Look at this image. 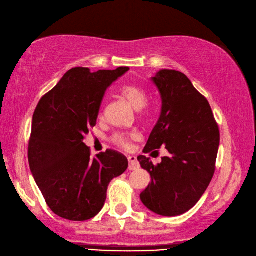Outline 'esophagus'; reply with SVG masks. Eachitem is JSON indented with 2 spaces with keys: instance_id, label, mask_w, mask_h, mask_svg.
Instances as JSON below:
<instances>
[{
  "instance_id": "34e87169",
  "label": "esophagus",
  "mask_w": 256,
  "mask_h": 256,
  "mask_svg": "<svg viewBox=\"0 0 256 256\" xmlns=\"http://www.w3.org/2000/svg\"><path fill=\"white\" fill-rule=\"evenodd\" d=\"M128 161H129V170L134 171V170H136L138 166H140V164L136 160V157L134 156H128Z\"/></svg>"
}]
</instances>
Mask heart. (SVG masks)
Here are the masks:
<instances>
[{
    "instance_id": "b5f03b06",
    "label": "heart",
    "mask_w": 256,
    "mask_h": 256,
    "mask_svg": "<svg viewBox=\"0 0 256 256\" xmlns=\"http://www.w3.org/2000/svg\"><path fill=\"white\" fill-rule=\"evenodd\" d=\"M120 94L124 99H126L136 110L140 112L141 115H145L147 111H148V106H147V102H148V95H147V92L142 85L138 83L125 84L120 88ZM102 115V113L100 112L99 116ZM136 136V132L114 134L111 136V141L120 147H128L130 140H132Z\"/></svg>"
}]
</instances>
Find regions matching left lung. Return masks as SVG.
I'll return each instance as SVG.
<instances>
[{
    "mask_svg": "<svg viewBox=\"0 0 256 256\" xmlns=\"http://www.w3.org/2000/svg\"><path fill=\"white\" fill-rule=\"evenodd\" d=\"M162 100L160 118L143 152L154 157L161 146L168 152L154 166L138 156L152 182L141 193L142 203L154 214L180 216L194 206L216 170L220 131L208 100L180 72L164 69L152 78Z\"/></svg>",
    "mask_w": 256,
    "mask_h": 256,
    "instance_id": "8db88e82",
    "label": "left lung"
}]
</instances>
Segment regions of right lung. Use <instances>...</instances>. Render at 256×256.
<instances>
[{"instance_id":"1","label":"right lung","mask_w":256,"mask_h":256,"mask_svg":"<svg viewBox=\"0 0 256 256\" xmlns=\"http://www.w3.org/2000/svg\"><path fill=\"white\" fill-rule=\"evenodd\" d=\"M128 70L72 68L36 106L28 150L30 168L46 203L60 218H94L104 205L110 182L128 168L122 154L106 150L92 158L83 143L96 125L104 92Z\"/></svg>"}]
</instances>
